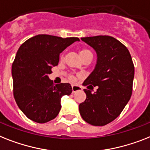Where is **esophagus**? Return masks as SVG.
Wrapping results in <instances>:
<instances>
[{
  "instance_id": "esophagus-1",
  "label": "esophagus",
  "mask_w": 150,
  "mask_h": 150,
  "mask_svg": "<svg viewBox=\"0 0 150 150\" xmlns=\"http://www.w3.org/2000/svg\"><path fill=\"white\" fill-rule=\"evenodd\" d=\"M71 89H72V92L74 93V92H77V91H81V87L79 86H71Z\"/></svg>"
}]
</instances>
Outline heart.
Listing matches in <instances>:
<instances>
[{
    "mask_svg": "<svg viewBox=\"0 0 150 150\" xmlns=\"http://www.w3.org/2000/svg\"><path fill=\"white\" fill-rule=\"evenodd\" d=\"M79 54H80V56H81V59H83V58H85L86 57H87V56H89V55L92 56L91 52H90L89 50L86 49V48H82V49L80 50V51H79ZM60 59H61V60H63V59H64V54H61ZM69 79L70 80V81H75V77L73 76V75H69Z\"/></svg>",
    "mask_w": 150,
    "mask_h": 150,
    "instance_id": "b5f03b06",
    "label": "heart"
}]
</instances>
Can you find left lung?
Segmentation results:
<instances>
[{
    "mask_svg": "<svg viewBox=\"0 0 150 150\" xmlns=\"http://www.w3.org/2000/svg\"><path fill=\"white\" fill-rule=\"evenodd\" d=\"M81 39L97 53L96 68L83 86L98 89L94 93L84 89L86 99L79 105V112L88 123L105 126L120 115L131 98L134 64L127 47L115 38L98 35Z\"/></svg>",
    "mask_w": 150,
    "mask_h": 150,
    "instance_id": "1",
    "label": "left lung"
}]
</instances>
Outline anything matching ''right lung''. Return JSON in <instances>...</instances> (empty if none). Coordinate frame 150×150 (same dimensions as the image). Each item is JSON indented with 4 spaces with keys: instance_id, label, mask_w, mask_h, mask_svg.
I'll return each instance as SVG.
<instances>
[{
    "instance_id": "right-lung-1",
    "label": "right lung",
    "mask_w": 150,
    "mask_h": 150,
    "mask_svg": "<svg viewBox=\"0 0 150 150\" xmlns=\"http://www.w3.org/2000/svg\"><path fill=\"white\" fill-rule=\"evenodd\" d=\"M78 38L38 35L20 46L12 64L13 93L19 109L29 119L38 123L57 116L61 98L72 92L71 85H54L48 78L52 67L58 65L59 54Z\"/></svg>"
}]
</instances>
